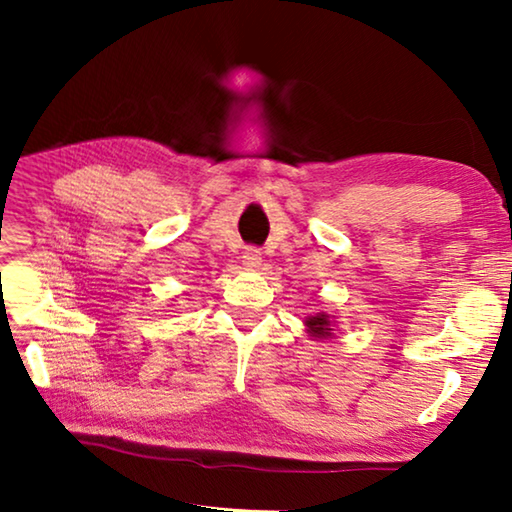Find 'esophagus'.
Here are the masks:
<instances>
[{"instance_id":"1","label":"esophagus","mask_w":512,"mask_h":512,"mask_svg":"<svg viewBox=\"0 0 512 512\" xmlns=\"http://www.w3.org/2000/svg\"><path fill=\"white\" fill-rule=\"evenodd\" d=\"M242 264L246 266V268H259V264H262V253H259L257 248H246L244 250V255H242Z\"/></svg>"}]
</instances>
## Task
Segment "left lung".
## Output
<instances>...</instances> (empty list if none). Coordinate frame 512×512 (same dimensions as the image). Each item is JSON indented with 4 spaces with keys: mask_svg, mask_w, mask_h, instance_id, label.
Instances as JSON below:
<instances>
[{
    "mask_svg": "<svg viewBox=\"0 0 512 512\" xmlns=\"http://www.w3.org/2000/svg\"><path fill=\"white\" fill-rule=\"evenodd\" d=\"M306 325H308V332L312 336H317V339H330L332 336V321L328 314H314V317H308L306 319Z\"/></svg>",
    "mask_w": 512,
    "mask_h": 512,
    "instance_id": "8db88e82",
    "label": "left lung"
}]
</instances>
